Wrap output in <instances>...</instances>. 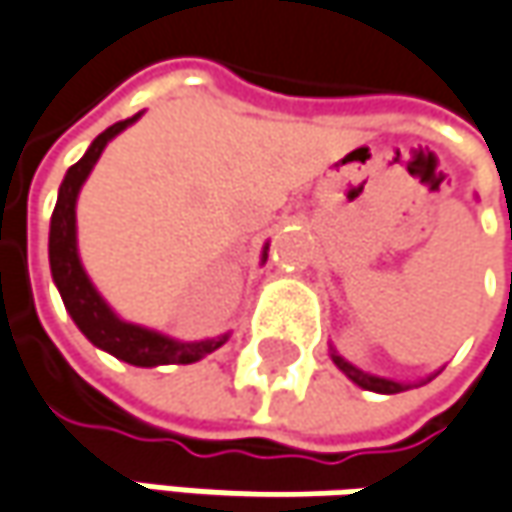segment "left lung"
I'll return each mask as SVG.
<instances>
[{
  "mask_svg": "<svg viewBox=\"0 0 512 512\" xmlns=\"http://www.w3.org/2000/svg\"><path fill=\"white\" fill-rule=\"evenodd\" d=\"M333 362L339 365V371H345L356 385H362V388H368V391H379V394H400V391H406L411 385H403V382H394V379H379V376L365 374V371H359V368H353L350 362H345L342 356H336L333 353Z\"/></svg>",
  "mask_w": 512,
  "mask_h": 512,
  "instance_id": "left-lung-1",
  "label": "left lung"
}]
</instances>
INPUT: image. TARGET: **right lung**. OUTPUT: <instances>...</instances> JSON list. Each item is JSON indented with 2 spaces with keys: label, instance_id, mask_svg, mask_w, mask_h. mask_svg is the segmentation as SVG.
I'll return each mask as SVG.
<instances>
[{
  "label": "right lung",
  "instance_id": "1",
  "mask_svg": "<svg viewBox=\"0 0 512 512\" xmlns=\"http://www.w3.org/2000/svg\"><path fill=\"white\" fill-rule=\"evenodd\" d=\"M138 115L112 124L101 136L92 141V147L86 150V156L69 167L63 185H60V196L51 214V234H48V260H51V275L54 284L63 295V304L69 310V316L75 318L80 333L92 342V345L104 347L106 353L138 365V368H153V365H191L196 359H202L205 353L217 350L226 342L228 336L220 339H208V342H173L165 339L153 330H144L136 324H127L104 304V298L95 292V286L89 284L80 257H77V240H75V202L80 185L86 182L92 165L98 162V156L104 153L106 141L118 136L127 124H133Z\"/></svg>",
  "mask_w": 512,
  "mask_h": 512
}]
</instances>
